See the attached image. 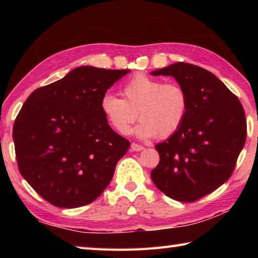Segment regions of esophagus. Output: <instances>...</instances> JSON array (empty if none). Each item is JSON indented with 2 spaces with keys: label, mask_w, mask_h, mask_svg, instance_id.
Here are the masks:
<instances>
[{
  "label": "esophagus",
  "mask_w": 258,
  "mask_h": 258,
  "mask_svg": "<svg viewBox=\"0 0 258 258\" xmlns=\"http://www.w3.org/2000/svg\"><path fill=\"white\" fill-rule=\"evenodd\" d=\"M131 149H132V151H134V152H141L142 150H144V147L142 145L136 144V143H132L131 144Z\"/></svg>",
  "instance_id": "1"
}]
</instances>
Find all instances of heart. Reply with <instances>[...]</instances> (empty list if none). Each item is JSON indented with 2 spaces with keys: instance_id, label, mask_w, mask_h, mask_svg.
<instances>
[{
  "instance_id": "obj_1",
  "label": "heart",
  "mask_w": 258,
  "mask_h": 258,
  "mask_svg": "<svg viewBox=\"0 0 258 258\" xmlns=\"http://www.w3.org/2000/svg\"><path fill=\"white\" fill-rule=\"evenodd\" d=\"M122 97L106 93L101 100V111L109 125L120 135H127L133 123L139 139H164L174 134L187 114L188 97L176 83L146 75H136L122 89Z\"/></svg>"
}]
</instances>
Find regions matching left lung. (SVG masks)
Returning a JSON list of instances; mask_svg holds the SVG:
<instances>
[{
	"label": "left lung",
	"instance_id": "1",
	"mask_svg": "<svg viewBox=\"0 0 258 258\" xmlns=\"http://www.w3.org/2000/svg\"><path fill=\"white\" fill-rule=\"evenodd\" d=\"M151 75L172 76L188 97L183 124L155 145L160 163L152 180L175 201L200 200L231 177L246 141L244 108L220 79L196 65L178 62Z\"/></svg>",
	"mask_w": 258,
	"mask_h": 258
}]
</instances>
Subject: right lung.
Wrapping results in <instances>:
<instances>
[{
    "mask_svg": "<svg viewBox=\"0 0 258 258\" xmlns=\"http://www.w3.org/2000/svg\"><path fill=\"white\" fill-rule=\"evenodd\" d=\"M130 70L76 68L27 97L13 140L20 173L52 205L90 204L107 187L130 142L108 125L101 100Z\"/></svg>",
    "mask_w": 258,
    "mask_h": 258,
    "instance_id": "add662e5",
    "label": "right lung"
}]
</instances>
